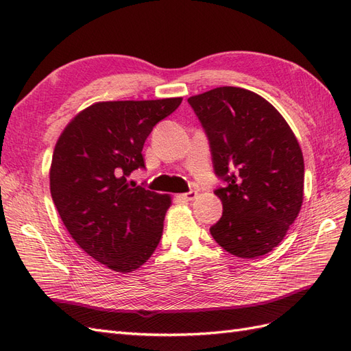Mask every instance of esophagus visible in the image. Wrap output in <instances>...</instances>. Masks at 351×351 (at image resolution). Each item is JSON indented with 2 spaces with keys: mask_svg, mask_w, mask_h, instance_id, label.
I'll list each match as a JSON object with an SVG mask.
<instances>
[{
  "mask_svg": "<svg viewBox=\"0 0 351 351\" xmlns=\"http://www.w3.org/2000/svg\"><path fill=\"white\" fill-rule=\"evenodd\" d=\"M196 196H198V192H195V191H191V192H187V193H183L180 198H183L184 201H193Z\"/></svg>",
  "mask_w": 351,
  "mask_h": 351,
  "instance_id": "1",
  "label": "esophagus"
}]
</instances>
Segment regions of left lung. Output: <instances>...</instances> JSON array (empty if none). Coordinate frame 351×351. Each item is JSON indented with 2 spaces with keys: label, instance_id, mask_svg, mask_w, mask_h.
<instances>
[{
  "label": "left lung",
  "instance_id": "obj_1",
  "mask_svg": "<svg viewBox=\"0 0 351 351\" xmlns=\"http://www.w3.org/2000/svg\"><path fill=\"white\" fill-rule=\"evenodd\" d=\"M189 104L208 135L213 165L226 182L215 193L223 215L210 232L228 253L254 259L274 250L304 201V156L278 110L258 93L221 86Z\"/></svg>",
  "mask_w": 351,
  "mask_h": 351
}]
</instances>
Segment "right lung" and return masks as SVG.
<instances>
[{"label":"right lung","mask_w":351,"mask_h":351,"mask_svg":"<svg viewBox=\"0 0 351 351\" xmlns=\"http://www.w3.org/2000/svg\"><path fill=\"white\" fill-rule=\"evenodd\" d=\"M182 97L101 101L77 113L55 144L50 193L68 232L89 256L132 272L156 250L171 196L135 186L144 141Z\"/></svg>","instance_id":"1"}]
</instances>
